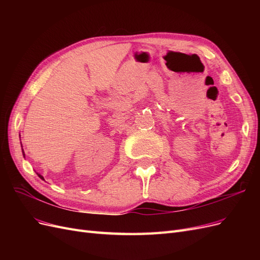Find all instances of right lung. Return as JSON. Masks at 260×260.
<instances>
[{"mask_svg": "<svg viewBox=\"0 0 260 260\" xmlns=\"http://www.w3.org/2000/svg\"><path fill=\"white\" fill-rule=\"evenodd\" d=\"M23 156H25V154H23ZM38 176H39V177H40V178H41V179H42V180H44V179H43V177H42V176H41V175H38Z\"/></svg>", "mask_w": 260, "mask_h": 260, "instance_id": "right-lung-1", "label": "right lung"}]
</instances>
